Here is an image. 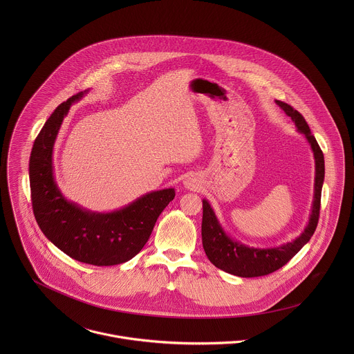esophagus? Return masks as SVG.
Listing matches in <instances>:
<instances>
[{
    "label": "esophagus",
    "instance_id": "obj_1",
    "mask_svg": "<svg viewBox=\"0 0 354 354\" xmlns=\"http://www.w3.org/2000/svg\"><path fill=\"white\" fill-rule=\"evenodd\" d=\"M201 185H202V183L196 176H189L184 181V187L188 189H198V188H201Z\"/></svg>",
    "mask_w": 354,
    "mask_h": 354
}]
</instances>
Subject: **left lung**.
I'll list each match as a JSON object with an SVG mask.
<instances>
[{
    "mask_svg": "<svg viewBox=\"0 0 354 354\" xmlns=\"http://www.w3.org/2000/svg\"><path fill=\"white\" fill-rule=\"evenodd\" d=\"M275 103L286 113V115L292 118L297 128V132L303 133L310 150L313 152V201L308 223L300 236L279 247L259 248L250 247L230 237L222 227L211 204L207 199H203L202 241L204 252L215 267L223 270L225 272L243 278L267 275L285 266L310 240L319 221L322 187L324 183L323 152L320 150L315 136L310 133V129L306 121L304 120L303 115L285 102L275 101Z\"/></svg>",
    "mask_w": 354,
    "mask_h": 354,
    "instance_id": "obj_1",
    "label": "left lung"
}]
</instances>
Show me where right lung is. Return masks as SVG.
Masks as SVG:
<instances>
[{
	"label": "right lung",
	"instance_id": "obj_1",
	"mask_svg": "<svg viewBox=\"0 0 354 354\" xmlns=\"http://www.w3.org/2000/svg\"><path fill=\"white\" fill-rule=\"evenodd\" d=\"M88 91L61 103L35 139L28 167L31 201L42 233L58 250L82 263L115 266L143 250L158 216L174 199L176 191H152L109 212L87 209L62 195L53 166L55 139L71 106Z\"/></svg>",
	"mask_w": 354,
	"mask_h": 354
}]
</instances>
